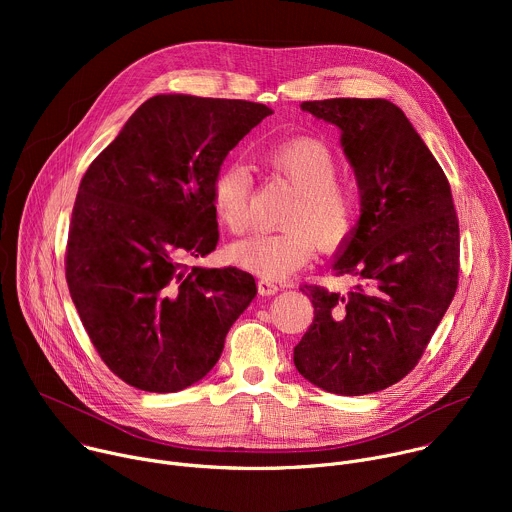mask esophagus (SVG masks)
I'll return each instance as SVG.
<instances>
[{
	"label": "esophagus",
	"mask_w": 512,
	"mask_h": 512,
	"mask_svg": "<svg viewBox=\"0 0 512 512\" xmlns=\"http://www.w3.org/2000/svg\"><path fill=\"white\" fill-rule=\"evenodd\" d=\"M257 289H259L261 296H273V294H277L281 287L277 283H273L271 279H259L257 281Z\"/></svg>",
	"instance_id": "34e87169"
}]
</instances>
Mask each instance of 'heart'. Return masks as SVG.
<instances>
[{
  "instance_id": "heart-1",
  "label": "heart",
  "mask_w": 512,
  "mask_h": 512,
  "mask_svg": "<svg viewBox=\"0 0 512 512\" xmlns=\"http://www.w3.org/2000/svg\"><path fill=\"white\" fill-rule=\"evenodd\" d=\"M263 162L277 180L296 190L281 214L283 231L235 243L229 257L265 279H283L312 259L316 245H344L356 227L360 202L356 190L338 180V158L318 139L283 141L263 154ZM251 194L249 170L239 162L223 164L212 176V208L229 233L249 231Z\"/></svg>"
}]
</instances>
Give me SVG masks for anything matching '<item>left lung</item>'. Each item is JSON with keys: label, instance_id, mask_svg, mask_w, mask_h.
Masks as SVG:
<instances>
[{"label": "left lung", "instance_id": "8db88e82", "mask_svg": "<svg viewBox=\"0 0 512 512\" xmlns=\"http://www.w3.org/2000/svg\"><path fill=\"white\" fill-rule=\"evenodd\" d=\"M300 107L342 131L360 218L332 265L334 275H352L356 285L346 296L302 287L314 322L294 362L328 393H377L413 371L458 289L460 227L450 182L391 101L324 99Z\"/></svg>", "mask_w": 512, "mask_h": 512}]
</instances>
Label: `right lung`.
I'll use <instances>...</instances> for the list:
<instances>
[{
    "mask_svg": "<svg viewBox=\"0 0 512 512\" xmlns=\"http://www.w3.org/2000/svg\"><path fill=\"white\" fill-rule=\"evenodd\" d=\"M271 113L241 99L156 95L85 172L66 283L95 350L127 385L176 393L200 381L255 298L251 273L184 261L214 251L212 176Z\"/></svg>",
    "mask_w": 512,
    "mask_h": 512,
    "instance_id": "add662e5",
    "label": "right lung"
}]
</instances>
